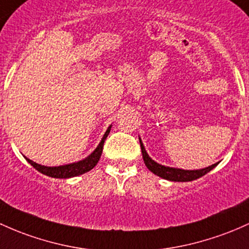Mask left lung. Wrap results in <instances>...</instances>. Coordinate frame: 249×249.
I'll return each instance as SVG.
<instances>
[{
    "label": "left lung",
    "mask_w": 249,
    "mask_h": 249,
    "mask_svg": "<svg viewBox=\"0 0 249 249\" xmlns=\"http://www.w3.org/2000/svg\"><path fill=\"white\" fill-rule=\"evenodd\" d=\"M139 143H141V149H142V155H143L144 163H145L146 168L149 169L151 173H154L157 176L162 177V178L168 179V181L173 182H189L194 181V179H197L200 177L204 176L206 174H208L210 170L215 168L217 165V163L215 164L207 166L204 169H200V170H183V169H177V168H170V166H165L160 164V163L155 162L154 160L149 157L147 152L145 151V147H144L143 143H142L141 138H139Z\"/></svg>",
    "instance_id": "8db88e82"
}]
</instances>
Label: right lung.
I'll list each match as a JSON object with an SVG mask.
<instances>
[{
	"label": "right lung",
	"mask_w": 249,
	"mask_h": 249,
	"mask_svg": "<svg viewBox=\"0 0 249 249\" xmlns=\"http://www.w3.org/2000/svg\"><path fill=\"white\" fill-rule=\"evenodd\" d=\"M111 126L112 125H110V126L107 127V130H106L105 135H104L102 142H100L99 145L97 146V149H95L91 155L87 156V157L83 160H79V162L71 163V164H66V165H59V166L41 165V164H37V163L33 162L32 160H29V158L26 157L27 162H28L32 166H34L39 173L46 175V176L54 177V178H71V177L83 175L85 173H87V171L92 170V169L97 165L98 160H100V156H102L104 142H105L106 137H107L108 133H110Z\"/></svg>",
	"instance_id": "add662e5"
}]
</instances>
